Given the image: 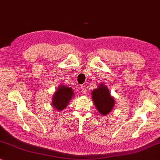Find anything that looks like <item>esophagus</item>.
<instances>
[{"label":"esophagus","mask_w":160,"mask_h":160,"mask_svg":"<svg viewBox=\"0 0 160 160\" xmlns=\"http://www.w3.org/2000/svg\"><path fill=\"white\" fill-rule=\"evenodd\" d=\"M81 90H82L83 94H87V85H82V87H81Z\"/></svg>","instance_id":"34e87169"}]
</instances>
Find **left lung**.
Segmentation results:
<instances>
[{
    "label": "left lung",
    "mask_w": 160,
    "mask_h": 160,
    "mask_svg": "<svg viewBox=\"0 0 160 160\" xmlns=\"http://www.w3.org/2000/svg\"><path fill=\"white\" fill-rule=\"evenodd\" d=\"M92 98L97 110L103 115L107 114L114 107V99L105 85L101 84L93 91Z\"/></svg>",
    "instance_id": "1"
}]
</instances>
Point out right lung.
I'll list each match as a JSON object with an SVG mask.
<instances>
[{"instance_id": "1", "label": "right lung", "mask_w": 160, "mask_h": 160, "mask_svg": "<svg viewBox=\"0 0 160 160\" xmlns=\"http://www.w3.org/2000/svg\"><path fill=\"white\" fill-rule=\"evenodd\" d=\"M73 96V92L71 87L60 86L53 97L52 105L57 110H62L66 108Z\"/></svg>"}]
</instances>
